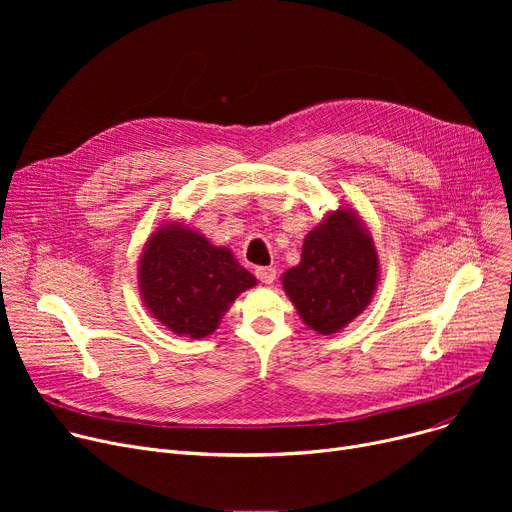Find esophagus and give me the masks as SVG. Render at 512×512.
<instances>
[{
  "mask_svg": "<svg viewBox=\"0 0 512 512\" xmlns=\"http://www.w3.org/2000/svg\"><path fill=\"white\" fill-rule=\"evenodd\" d=\"M255 276L263 284H274V280H276V267H272V265L270 267H257Z\"/></svg>",
  "mask_w": 512,
  "mask_h": 512,
  "instance_id": "1",
  "label": "esophagus"
}]
</instances>
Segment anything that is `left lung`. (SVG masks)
<instances>
[{
	"mask_svg": "<svg viewBox=\"0 0 512 512\" xmlns=\"http://www.w3.org/2000/svg\"><path fill=\"white\" fill-rule=\"evenodd\" d=\"M378 282V255L355 213L338 209L305 238L301 263L282 284L305 324L334 334L371 301Z\"/></svg>",
	"mask_w": 512,
	"mask_h": 512,
	"instance_id": "1",
	"label": "left lung"
}]
</instances>
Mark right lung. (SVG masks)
Masks as SVG:
<instances>
[{
  "label": "right lung",
  "mask_w": 512,
  "mask_h": 512,
  "mask_svg": "<svg viewBox=\"0 0 512 512\" xmlns=\"http://www.w3.org/2000/svg\"><path fill=\"white\" fill-rule=\"evenodd\" d=\"M149 311L180 336L203 338L242 290L257 280L228 249H218L180 224L157 230L139 265Z\"/></svg>",
  "instance_id": "1"
}]
</instances>
